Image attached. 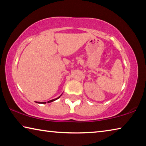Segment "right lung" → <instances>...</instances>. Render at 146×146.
I'll return each instance as SVG.
<instances>
[{
    "mask_svg": "<svg viewBox=\"0 0 146 146\" xmlns=\"http://www.w3.org/2000/svg\"><path fill=\"white\" fill-rule=\"evenodd\" d=\"M61 95H60V96H59V97H58V98H55V99H53V100H49L48 102V103H50V102H53V101H55V100H57L58 98H60V97H61ZM36 103H38V104H46V102H36Z\"/></svg>",
    "mask_w": 146,
    "mask_h": 146,
    "instance_id": "add662e5",
    "label": "right lung"
}]
</instances>
